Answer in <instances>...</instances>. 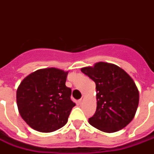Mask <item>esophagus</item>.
<instances>
[{
  "mask_svg": "<svg viewBox=\"0 0 154 154\" xmlns=\"http://www.w3.org/2000/svg\"><path fill=\"white\" fill-rule=\"evenodd\" d=\"M83 100H84V97H82L81 99H80L79 100H78V103H79L80 104H81V103H82V102H83Z\"/></svg>",
  "mask_w": 154,
  "mask_h": 154,
  "instance_id": "esophagus-1",
  "label": "esophagus"
}]
</instances>
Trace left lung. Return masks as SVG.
<instances>
[{
  "label": "left lung",
  "instance_id": "obj_1",
  "mask_svg": "<svg viewBox=\"0 0 154 154\" xmlns=\"http://www.w3.org/2000/svg\"><path fill=\"white\" fill-rule=\"evenodd\" d=\"M81 72L96 83L97 111L88 122L106 133L124 128L134 117L139 93L133 79L122 69L107 62L85 67Z\"/></svg>",
  "mask_w": 154,
  "mask_h": 154
}]
</instances>
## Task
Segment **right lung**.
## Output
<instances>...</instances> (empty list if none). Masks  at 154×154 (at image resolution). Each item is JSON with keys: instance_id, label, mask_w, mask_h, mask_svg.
Here are the masks:
<instances>
[{"instance_id": "obj_1", "label": "right lung", "mask_w": 154, "mask_h": 154, "mask_svg": "<svg viewBox=\"0 0 154 154\" xmlns=\"http://www.w3.org/2000/svg\"><path fill=\"white\" fill-rule=\"evenodd\" d=\"M68 72L56 68L38 69L22 81L16 91L19 112L32 129L42 133L64 127L75 103L66 86Z\"/></svg>"}]
</instances>
